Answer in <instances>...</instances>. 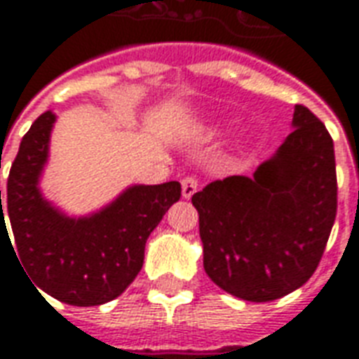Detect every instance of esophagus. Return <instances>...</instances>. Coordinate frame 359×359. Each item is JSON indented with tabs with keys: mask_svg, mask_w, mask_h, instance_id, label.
<instances>
[{
	"mask_svg": "<svg viewBox=\"0 0 359 359\" xmlns=\"http://www.w3.org/2000/svg\"><path fill=\"white\" fill-rule=\"evenodd\" d=\"M196 190H198V180H196L194 177L182 179V198L190 200V198L196 194Z\"/></svg>",
	"mask_w": 359,
	"mask_h": 359,
	"instance_id": "esophagus-1",
	"label": "esophagus"
}]
</instances>
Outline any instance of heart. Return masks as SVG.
I'll list each match as a JSON object with an SVG mask.
<instances>
[{"mask_svg":"<svg viewBox=\"0 0 359 359\" xmlns=\"http://www.w3.org/2000/svg\"><path fill=\"white\" fill-rule=\"evenodd\" d=\"M210 134H211V133H210Z\"/></svg>","mask_w":359,"mask_h":359,"instance_id":"1","label":"heart"}]
</instances>
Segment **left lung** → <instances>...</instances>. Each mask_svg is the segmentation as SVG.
Instances as JSON below:
<instances>
[{
	"label": "left lung",
	"mask_w": 359,
	"mask_h": 359,
	"mask_svg": "<svg viewBox=\"0 0 359 359\" xmlns=\"http://www.w3.org/2000/svg\"><path fill=\"white\" fill-rule=\"evenodd\" d=\"M292 128L252 177L215 180L192 196L203 269L242 300H277L308 283L337 217L331 134L304 105L294 107Z\"/></svg>",
	"instance_id": "1"
}]
</instances>
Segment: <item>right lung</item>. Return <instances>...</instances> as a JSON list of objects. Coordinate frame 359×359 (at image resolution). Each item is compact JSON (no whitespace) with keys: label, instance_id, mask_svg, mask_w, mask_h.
<instances>
[{"label":"right lung","instance_id":"add662e5","mask_svg":"<svg viewBox=\"0 0 359 359\" xmlns=\"http://www.w3.org/2000/svg\"><path fill=\"white\" fill-rule=\"evenodd\" d=\"M55 118L46 111L22 136L5 208L0 190V234L9 236V215L20 264L36 290L71 306H100L121 296L140 273L146 241L179 202L180 184H133L90 215H67L40 190Z\"/></svg>","mask_w":359,"mask_h":359}]
</instances>
